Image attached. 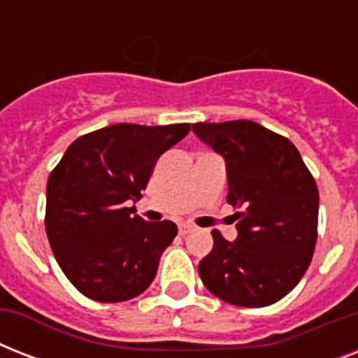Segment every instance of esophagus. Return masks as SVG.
I'll return each instance as SVG.
<instances>
[{"instance_id": "esophagus-1", "label": "esophagus", "mask_w": 358, "mask_h": 358, "mask_svg": "<svg viewBox=\"0 0 358 358\" xmlns=\"http://www.w3.org/2000/svg\"><path fill=\"white\" fill-rule=\"evenodd\" d=\"M191 230H193V227H191V224H187V223H180L178 224V232L182 236H185V234H189Z\"/></svg>"}]
</instances>
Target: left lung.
Returning <instances> with one entry per match:
<instances>
[{
    "label": "left lung",
    "instance_id": "1",
    "mask_svg": "<svg viewBox=\"0 0 358 358\" xmlns=\"http://www.w3.org/2000/svg\"><path fill=\"white\" fill-rule=\"evenodd\" d=\"M193 134L223 156L227 201L238 238L213 230L212 252L199 264L202 282L236 306H267L297 286L317 238V185L294 143L252 120L196 122Z\"/></svg>",
    "mask_w": 358,
    "mask_h": 358
}]
</instances>
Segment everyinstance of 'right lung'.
<instances>
[{
  "mask_svg": "<svg viewBox=\"0 0 358 358\" xmlns=\"http://www.w3.org/2000/svg\"><path fill=\"white\" fill-rule=\"evenodd\" d=\"M191 124H113L66 148L46 187V234L57 264L89 299L120 303L143 294L178 229L135 215L163 152Z\"/></svg>",
  "mask_w": 358,
  "mask_h": 358,
  "instance_id": "right-lung-1",
  "label": "right lung"
}]
</instances>
